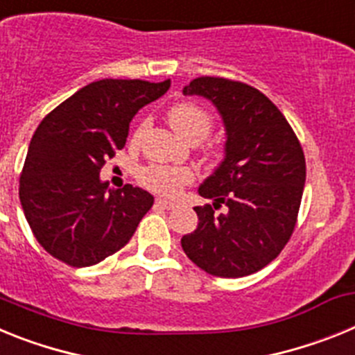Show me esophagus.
<instances>
[{"mask_svg": "<svg viewBox=\"0 0 355 355\" xmlns=\"http://www.w3.org/2000/svg\"><path fill=\"white\" fill-rule=\"evenodd\" d=\"M156 205L162 206L163 209L178 208V202H174V200H168V199H156Z\"/></svg>", "mask_w": 355, "mask_h": 355, "instance_id": "esophagus-1", "label": "esophagus"}]
</instances>
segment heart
I'll return each mask as SVG.
<instances>
[{"mask_svg":"<svg viewBox=\"0 0 355 355\" xmlns=\"http://www.w3.org/2000/svg\"><path fill=\"white\" fill-rule=\"evenodd\" d=\"M168 121H171L172 128L190 142L206 139L213 128L211 115L193 103H175V105H172L168 108ZM147 126H149V119H142L131 133V142H139ZM139 178L140 183L153 192L163 193V196H175L181 188L196 180V172L192 168L181 167V165L150 163L140 171Z\"/></svg>","mask_w":355,"mask_h":355,"instance_id":"obj_1","label":"heart"}]
</instances>
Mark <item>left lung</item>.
<instances>
[{"mask_svg":"<svg viewBox=\"0 0 355 355\" xmlns=\"http://www.w3.org/2000/svg\"><path fill=\"white\" fill-rule=\"evenodd\" d=\"M205 96L224 119L225 158L199 187L215 202L193 208L199 225L184 254L216 277H243L277 258L297 225L306 158L293 128L263 92L241 81L200 76L183 90ZM222 204L228 211L215 216Z\"/></svg>","mask_w":355,"mask_h":355,"instance_id":"obj_1","label":"left lung"}]
</instances>
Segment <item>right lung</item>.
Wrapping results in <instances>:
<instances>
[{"instance_id": "right-lung-1", "label": "right lung", "mask_w": 355, "mask_h": 355, "mask_svg": "<svg viewBox=\"0 0 355 355\" xmlns=\"http://www.w3.org/2000/svg\"><path fill=\"white\" fill-rule=\"evenodd\" d=\"M171 80H99L51 110L31 139L19 199L31 233L69 266H90L126 245L155 197L133 184L101 183L99 172L126 146L130 122L167 92Z\"/></svg>"}]
</instances>
